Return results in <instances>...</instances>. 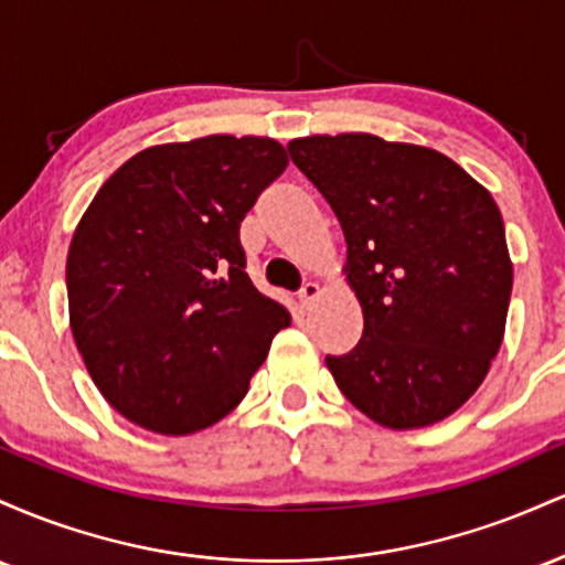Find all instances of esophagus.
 I'll return each mask as SVG.
<instances>
[{
  "label": "esophagus",
  "instance_id": "34e87169",
  "mask_svg": "<svg viewBox=\"0 0 565 565\" xmlns=\"http://www.w3.org/2000/svg\"><path fill=\"white\" fill-rule=\"evenodd\" d=\"M319 291H321L319 284L308 281V284H302V289H300V295H297V300H300L302 308H310L316 297H319Z\"/></svg>",
  "mask_w": 565,
  "mask_h": 565
}]
</instances>
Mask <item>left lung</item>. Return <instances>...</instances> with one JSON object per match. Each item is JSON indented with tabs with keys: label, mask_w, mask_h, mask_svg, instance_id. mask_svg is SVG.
Returning <instances> with one entry per match:
<instances>
[{
	"label": "left lung",
	"mask_w": 565,
	"mask_h": 565,
	"mask_svg": "<svg viewBox=\"0 0 565 565\" xmlns=\"http://www.w3.org/2000/svg\"><path fill=\"white\" fill-rule=\"evenodd\" d=\"M287 151L340 220L364 308L359 345L327 355L337 387L393 430L440 423L502 345L512 263L494 199L433 148L350 132Z\"/></svg>",
	"instance_id": "8db88e82"
}]
</instances>
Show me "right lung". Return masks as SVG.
Returning <instances> with one entry per match:
<instances>
[{"instance_id":"add662e5","label":"right lung","mask_w":565,"mask_h":565,"mask_svg":"<svg viewBox=\"0 0 565 565\" xmlns=\"http://www.w3.org/2000/svg\"><path fill=\"white\" fill-rule=\"evenodd\" d=\"M270 138L146 148L103 183L71 238V332L97 391L164 436L238 406L289 313L246 276L238 228L287 170Z\"/></svg>"}]
</instances>
